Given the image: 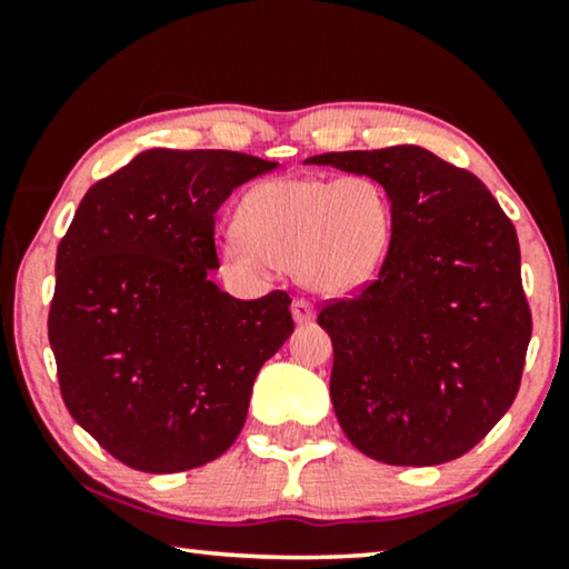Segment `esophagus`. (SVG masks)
Here are the masks:
<instances>
[{
	"instance_id": "esophagus-1",
	"label": "esophagus",
	"mask_w": 569,
	"mask_h": 569,
	"mask_svg": "<svg viewBox=\"0 0 569 569\" xmlns=\"http://www.w3.org/2000/svg\"><path fill=\"white\" fill-rule=\"evenodd\" d=\"M292 318H295V323H310L316 318V310L308 300H295L292 302Z\"/></svg>"
}]
</instances>
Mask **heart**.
<instances>
[{
    "label": "heart",
    "mask_w": 569,
    "mask_h": 569,
    "mask_svg": "<svg viewBox=\"0 0 569 569\" xmlns=\"http://www.w3.org/2000/svg\"><path fill=\"white\" fill-rule=\"evenodd\" d=\"M391 238L393 207L376 178L287 176L246 193L220 256L238 277L292 267L310 292L347 295L378 274Z\"/></svg>",
    "instance_id": "b5f03b06"
}]
</instances>
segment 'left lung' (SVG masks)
<instances>
[{
    "instance_id": "8db88e82",
    "label": "left lung",
    "mask_w": 569,
    "mask_h": 569,
    "mask_svg": "<svg viewBox=\"0 0 569 569\" xmlns=\"http://www.w3.org/2000/svg\"><path fill=\"white\" fill-rule=\"evenodd\" d=\"M308 162L376 178L393 207L376 282L318 313L341 430L391 466L469 453L516 401L531 341L516 228L477 176L425 147Z\"/></svg>"
}]
</instances>
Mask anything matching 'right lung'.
I'll return each instance as SVG.
<instances>
[{
    "label": "right lung",
    "instance_id": "1",
    "mask_svg": "<svg viewBox=\"0 0 569 569\" xmlns=\"http://www.w3.org/2000/svg\"><path fill=\"white\" fill-rule=\"evenodd\" d=\"M277 162L230 150H147L77 207L57 251L49 341L69 415L113 458L176 473L243 430L253 380L295 329L290 295L238 300L214 214Z\"/></svg>",
    "mask_w": 569,
    "mask_h": 569
}]
</instances>
